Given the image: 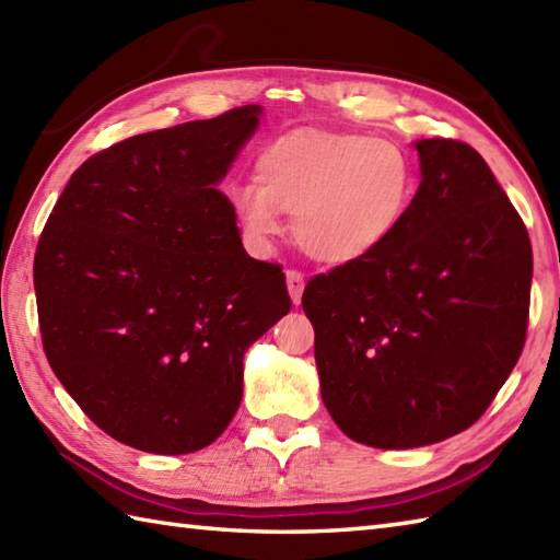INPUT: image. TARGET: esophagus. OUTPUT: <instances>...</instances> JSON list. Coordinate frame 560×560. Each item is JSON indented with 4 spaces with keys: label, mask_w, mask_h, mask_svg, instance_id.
Returning a JSON list of instances; mask_svg holds the SVG:
<instances>
[{
    "label": "esophagus",
    "mask_w": 560,
    "mask_h": 560,
    "mask_svg": "<svg viewBox=\"0 0 560 560\" xmlns=\"http://www.w3.org/2000/svg\"><path fill=\"white\" fill-rule=\"evenodd\" d=\"M287 287H289V293H291V301L293 305H299L301 299H303V289H305V279L301 271L295 269H289L287 271Z\"/></svg>",
    "instance_id": "1"
}]
</instances>
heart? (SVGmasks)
I'll list each match as a JSON object with an SVG mask.
<instances>
[{
  "mask_svg": "<svg viewBox=\"0 0 560 560\" xmlns=\"http://www.w3.org/2000/svg\"><path fill=\"white\" fill-rule=\"evenodd\" d=\"M257 183L231 199L249 245L269 249L293 213V241L319 265L343 267L383 249L401 229L416 195L409 153L389 139L295 132L257 159Z\"/></svg>",
  "mask_w": 560,
  "mask_h": 560,
  "instance_id": "1",
  "label": "heart"
}]
</instances>
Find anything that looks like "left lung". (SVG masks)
<instances>
[{"mask_svg":"<svg viewBox=\"0 0 560 560\" xmlns=\"http://www.w3.org/2000/svg\"><path fill=\"white\" fill-rule=\"evenodd\" d=\"M413 147L421 185L395 237L303 291L325 407L380 450L467 431L527 335L532 245L520 213L469 144Z\"/></svg>","mask_w":560,"mask_h":560,"instance_id":"obj_1","label":"left lung"}]
</instances>
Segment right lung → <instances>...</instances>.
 <instances>
[{"label": "right lung", "instance_id": "right-lung-1", "mask_svg": "<svg viewBox=\"0 0 560 560\" xmlns=\"http://www.w3.org/2000/svg\"><path fill=\"white\" fill-rule=\"evenodd\" d=\"M259 105L129 137L69 177L35 249L43 349L83 413L153 455L211 445L243 399L245 351L291 311L219 183Z\"/></svg>", "mask_w": 560, "mask_h": 560}]
</instances>
